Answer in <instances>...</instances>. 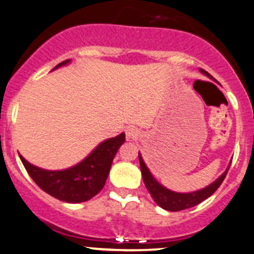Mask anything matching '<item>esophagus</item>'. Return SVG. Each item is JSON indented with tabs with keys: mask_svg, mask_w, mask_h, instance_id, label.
<instances>
[{
	"mask_svg": "<svg viewBox=\"0 0 254 254\" xmlns=\"http://www.w3.org/2000/svg\"><path fill=\"white\" fill-rule=\"evenodd\" d=\"M125 133H126L128 140H136L137 136H139V130H137L135 127H127Z\"/></svg>",
	"mask_w": 254,
	"mask_h": 254,
	"instance_id": "34e87169",
	"label": "esophagus"
}]
</instances>
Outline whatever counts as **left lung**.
I'll return each mask as SVG.
<instances>
[{
    "label": "left lung",
    "mask_w": 254,
    "mask_h": 254,
    "mask_svg": "<svg viewBox=\"0 0 254 254\" xmlns=\"http://www.w3.org/2000/svg\"><path fill=\"white\" fill-rule=\"evenodd\" d=\"M200 71L203 75L209 77L211 80H213V76L209 75L207 71L200 69ZM139 161H140V168H141V174L143 183H145L146 189L148 190V192L151 193L152 198L154 199V201L160 206L161 208L166 209V211L171 212H178L183 211V209L193 207V206L198 205V203L202 202L203 200L207 199L208 196H211L215 190L219 189L223 181L226 177L228 168H230V165L226 168V171L224 172L220 177L218 178L217 180L213 181L212 184H209L208 186H206L205 189L194 190V192L190 193H178L173 192V190L166 189L165 186H162L160 183H158V180H155V178L153 177L151 171L148 170L145 161H143L141 154L139 152Z\"/></svg>",
    "instance_id": "8db88e82"
}]
</instances>
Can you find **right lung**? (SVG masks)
Listing matches in <instances>:
<instances>
[{
    "mask_svg": "<svg viewBox=\"0 0 254 254\" xmlns=\"http://www.w3.org/2000/svg\"><path fill=\"white\" fill-rule=\"evenodd\" d=\"M69 62L70 60L61 62L53 70L67 65ZM125 140V133L105 140L82 161L62 171L43 170L31 165L21 154L20 159L31 179L49 195L65 202H83L92 199L103 189L113 159Z\"/></svg>",
    "mask_w": 254,
    "mask_h": 254,
    "instance_id": "right-lung-1",
    "label": "right lung"
}]
</instances>
